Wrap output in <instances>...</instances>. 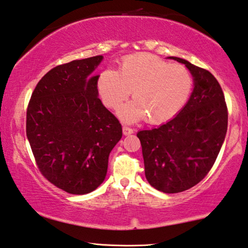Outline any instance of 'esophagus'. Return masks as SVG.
Listing matches in <instances>:
<instances>
[{"mask_svg": "<svg viewBox=\"0 0 248 248\" xmlns=\"http://www.w3.org/2000/svg\"><path fill=\"white\" fill-rule=\"evenodd\" d=\"M133 129L131 127H127V126H123V134L125 136L127 135H131V134H133Z\"/></svg>", "mask_w": 248, "mask_h": 248, "instance_id": "1", "label": "esophagus"}]
</instances>
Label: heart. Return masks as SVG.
Listing matches in <instances>:
<instances>
[{"label":"heart","mask_w":248,"mask_h":248,"mask_svg":"<svg viewBox=\"0 0 248 248\" xmlns=\"http://www.w3.org/2000/svg\"><path fill=\"white\" fill-rule=\"evenodd\" d=\"M193 77L187 68L147 53L124 58L117 71L99 74L97 89L108 108H119L131 94L134 101L120 110L124 121L146 116L150 124L171 120L187 102Z\"/></svg>","instance_id":"heart-1"}]
</instances>
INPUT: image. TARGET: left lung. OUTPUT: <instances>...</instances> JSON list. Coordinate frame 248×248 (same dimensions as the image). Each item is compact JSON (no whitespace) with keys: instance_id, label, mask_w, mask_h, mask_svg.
Here are the masks:
<instances>
[{"instance_id":"8db88e82","label":"left lung","mask_w":248,"mask_h":248,"mask_svg":"<svg viewBox=\"0 0 248 248\" xmlns=\"http://www.w3.org/2000/svg\"><path fill=\"white\" fill-rule=\"evenodd\" d=\"M194 77L190 98L174 119L137 133L145 174L149 184L167 194L184 192L198 184L216 161L228 129V108L223 91L210 72L188 61Z\"/></svg>"}]
</instances>
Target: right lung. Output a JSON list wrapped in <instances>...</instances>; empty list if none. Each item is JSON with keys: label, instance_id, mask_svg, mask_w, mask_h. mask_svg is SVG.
<instances>
[{"label": "right lung", "instance_id": "1", "mask_svg": "<svg viewBox=\"0 0 248 248\" xmlns=\"http://www.w3.org/2000/svg\"><path fill=\"white\" fill-rule=\"evenodd\" d=\"M102 55L59 65L43 76L27 108L26 134L39 171L73 195L93 192L106 179L108 155L122 138L119 120L99 99Z\"/></svg>", "mask_w": 248, "mask_h": 248}]
</instances>
